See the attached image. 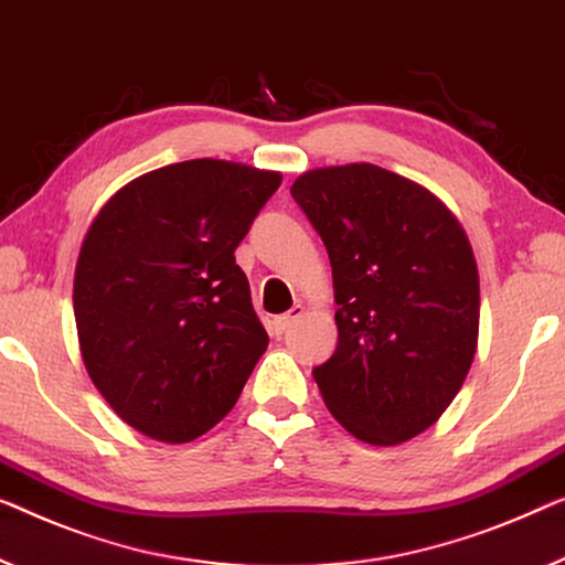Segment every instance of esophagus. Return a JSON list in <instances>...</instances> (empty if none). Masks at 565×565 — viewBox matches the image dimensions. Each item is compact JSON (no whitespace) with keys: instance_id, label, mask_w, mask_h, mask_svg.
Masks as SVG:
<instances>
[{"instance_id":"1","label":"esophagus","mask_w":565,"mask_h":565,"mask_svg":"<svg viewBox=\"0 0 565 565\" xmlns=\"http://www.w3.org/2000/svg\"><path fill=\"white\" fill-rule=\"evenodd\" d=\"M301 311H305V307L301 305H297L294 307L289 315H279V317H274V322H271V334H276V337H281L286 330H289V327L297 322V319L301 317Z\"/></svg>"}]
</instances>
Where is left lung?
Instances as JSON below:
<instances>
[{
	"mask_svg": "<svg viewBox=\"0 0 565 565\" xmlns=\"http://www.w3.org/2000/svg\"><path fill=\"white\" fill-rule=\"evenodd\" d=\"M332 264L337 348L311 370L332 416L393 446L449 408L479 334V274L467 233L426 188L360 162L291 184Z\"/></svg>",
	"mask_w": 565,
	"mask_h": 565,
	"instance_id": "obj_1",
	"label": "left lung"
}]
</instances>
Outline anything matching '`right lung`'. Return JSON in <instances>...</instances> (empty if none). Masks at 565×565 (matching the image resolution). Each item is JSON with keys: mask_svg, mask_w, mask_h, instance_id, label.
I'll use <instances>...</instances> for the list:
<instances>
[{"mask_svg": "<svg viewBox=\"0 0 565 565\" xmlns=\"http://www.w3.org/2000/svg\"><path fill=\"white\" fill-rule=\"evenodd\" d=\"M281 174L190 159L141 174L81 246L73 311L90 381L157 441L198 439L235 406L268 334L235 248Z\"/></svg>", "mask_w": 565, "mask_h": 565, "instance_id": "obj_1", "label": "right lung"}]
</instances>
